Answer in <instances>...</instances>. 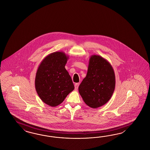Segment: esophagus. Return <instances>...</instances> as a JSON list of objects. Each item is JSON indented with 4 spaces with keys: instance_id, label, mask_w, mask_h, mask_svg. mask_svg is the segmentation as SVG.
Returning a JSON list of instances; mask_svg holds the SVG:
<instances>
[{
    "instance_id": "obj_1",
    "label": "esophagus",
    "mask_w": 150,
    "mask_h": 150,
    "mask_svg": "<svg viewBox=\"0 0 150 150\" xmlns=\"http://www.w3.org/2000/svg\"><path fill=\"white\" fill-rule=\"evenodd\" d=\"M79 83H76V84H74V88H75V89H76V90H77V89H78V86H79Z\"/></svg>"
}]
</instances>
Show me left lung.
<instances>
[{"label":"left lung","mask_w":150,"mask_h":150,"mask_svg":"<svg viewBox=\"0 0 150 150\" xmlns=\"http://www.w3.org/2000/svg\"><path fill=\"white\" fill-rule=\"evenodd\" d=\"M115 86V74L110 63L101 56H91L86 76L78 88L84 103L93 108L102 106L111 98Z\"/></svg>","instance_id":"obj_1"}]
</instances>
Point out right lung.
<instances>
[{"label":"right lung","mask_w":150,"mask_h":150,"mask_svg":"<svg viewBox=\"0 0 150 150\" xmlns=\"http://www.w3.org/2000/svg\"><path fill=\"white\" fill-rule=\"evenodd\" d=\"M69 59L64 52H52L43 59L37 71L35 90L43 103L50 106L59 105L74 89L64 67Z\"/></svg>","instance_id":"1"}]
</instances>
